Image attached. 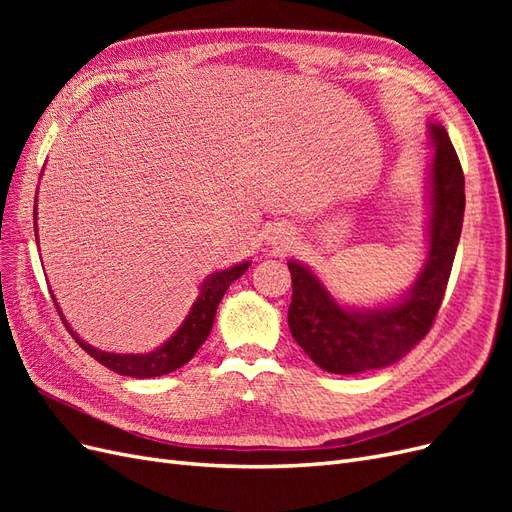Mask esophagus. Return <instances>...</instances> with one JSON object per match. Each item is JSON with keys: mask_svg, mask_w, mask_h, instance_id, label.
<instances>
[{"mask_svg": "<svg viewBox=\"0 0 512 512\" xmlns=\"http://www.w3.org/2000/svg\"><path fill=\"white\" fill-rule=\"evenodd\" d=\"M267 239H269V243H273V245L284 247V245H288V241H290V230H288L286 226H273V228L269 230Z\"/></svg>", "mask_w": 512, "mask_h": 512, "instance_id": "34e87169", "label": "esophagus"}]
</instances>
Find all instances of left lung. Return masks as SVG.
Wrapping results in <instances>:
<instances>
[{
	"instance_id": "1",
	"label": "left lung",
	"mask_w": 512,
	"mask_h": 512,
	"mask_svg": "<svg viewBox=\"0 0 512 512\" xmlns=\"http://www.w3.org/2000/svg\"><path fill=\"white\" fill-rule=\"evenodd\" d=\"M433 158L429 164L427 258L412 288L380 307L339 305L316 273L288 262L292 301L290 333L320 369L350 376L393 365L429 333L451 277L466 209V181L455 147L442 123H429Z\"/></svg>"
}]
</instances>
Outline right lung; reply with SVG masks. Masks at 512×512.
I'll return each instance as SVG.
<instances>
[{
	"instance_id": "obj_1",
	"label": "right lung",
	"mask_w": 512,
	"mask_h": 512,
	"mask_svg": "<svg viewBox=\"0 0 512 512\" xmlns=\"http://www.w3.org/2000/svg\"><path fill=\"white\" fill-rule=\"evenodd\" d=\"M34 228H36V205H34ZM36 232H38V228H36ZM36 243H38V237H36ZM250 265L252 262L245 260L230 269L211 273L207 280L200 284L198 297H196L194 305L190 307L188 316H185V320L181 322V327L173 335H170V339H166L160 348L145 352V354H117V352H104V350L89 346L70 329L68 320L64 318V314H61V309L57 305V299H53V303L57 307L61 320H64V327L76 339V344H79L87 354L94 356L98 363H102L104 367H108L111 371H115V374H121V376H130V378H138V380L156 378V376L170 374V371H175L181 365L192 361L196 350L205 344V339L211 333L215 312H218V305L226 294L228 286L235 280H239V277L247 271V267Z\"/></svg>"
}]
</instances>
